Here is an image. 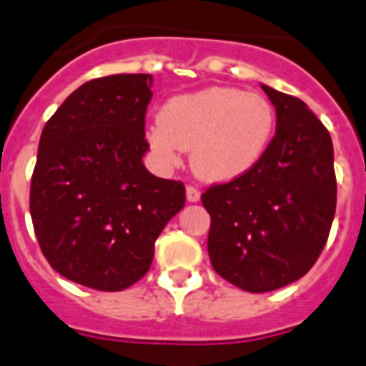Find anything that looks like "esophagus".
Here are the masks:
<instances>
[{
    "label": "esophagus",
    "instance_id": "34e87169",
    "mask_svg": "<svg viewBox=\"0 0 366 366\" xmlns=\"http://www.w3.org/2000/svg\"><path fill=\"white\" fill-rule=\"evenodd\" d=\"M186 197H188V201L195 203V201L201 199V192L195 188V186H188V188H186Z\"/></svg>",
    "mask_w": 366,
    "mask_h": 366
}]
</instances>
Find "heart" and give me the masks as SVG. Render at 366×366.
<instances>
[{
    "label": "heart",
    "mask_w": 366,
    "mask_h": 366,
    "mask_svg": "<svg viewBox=\"0 0 366 366\" xmlns=\"http://www.w3.org/2000/svg\"><path fill=\"white\" fill-rule=\"evenodd\" d=\"M273 132L275 110L266 97L217 85L167 100L159 122L149 125L148 144L167 167L177 165L182 149H192L197 177L229 182L264 159Z\"/></svg>",
    "instance_id": "1"
}]
</instances>
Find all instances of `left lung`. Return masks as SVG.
I'll list each match as a JSON object with an SVG mask.
<instances>
[{"instance_id":"1","label":"left lung","mask_w":366,"mask_h":366,"mask_svg":"<svg viewBox=\"0 0 366 366\" xmlns=\"http://www.w3.org/2000/svg\"><path fill=\"white\" fill-rule=\"evenodd\" d=\"M277 114L264 159L201 195L211 214L214 272L247 292L304 277L329 239L336 211L335 149L327 127L296 97L262 85Z\"/></svg>"}]
</instances>
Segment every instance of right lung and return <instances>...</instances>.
I'll return each instance as SVG.
<instances>
[{
  "instance_id": "1",
  "label": "right lung",
  "mask_w": 366,
  "mask_h": 366,
  "mask_svg": "<svg viewBox=\"0 0 366 366\" xmlns=\"http://www.w3.org/2000/svg\"><path fill=\"white\" fill-rule=\"evenodd\" d=\"M149 74L83 83L45 123L30 186L37 243L54 272L97 290L148 273L155 239L186 203L178 180L144 167Z\"/></svg>"
}]
</instances>
